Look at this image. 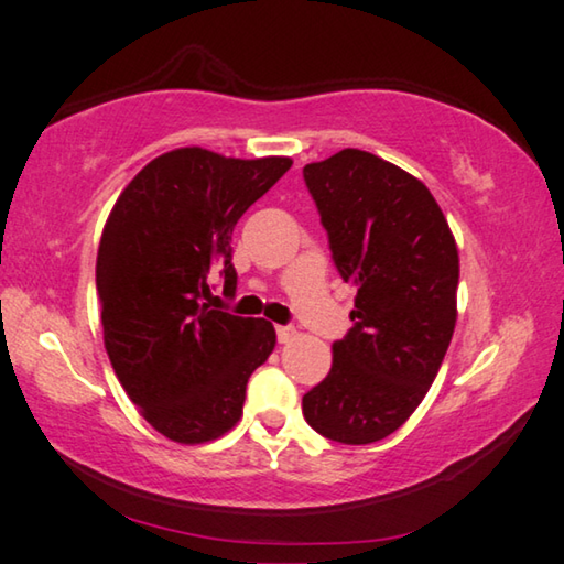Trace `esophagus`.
Returning <instances> with one entry per match:
<instances>
[{
    "instance_id": "esophagus-1",
    "label": "esophagus",
    "mask_w": 564,
    "mask_h": 564,
    "mask_svg": "<svg viewBox=\"0 0 564 564\" xmlns=\"http://www.w3.org/2000/svg\"><path fill=\"white\" fill-rule=\"evenodd\" d=\"M275 336H279V343H291L295 336H299V330L293 326H279L275 328Z\"/></svg>"
}]
</instances>
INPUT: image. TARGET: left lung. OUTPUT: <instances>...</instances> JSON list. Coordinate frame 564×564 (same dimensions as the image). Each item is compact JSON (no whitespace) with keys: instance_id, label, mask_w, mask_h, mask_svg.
Returning <instances> with one entry per match:
<instances>
[{"instance_id":"8db88e82","label":"left lung","mask_w":564,"mask_h":564,"mask_svg":"<svg viewBox=\"0 0 564 564\" xmlns=\"http://www.w3.org/2000/svg\"><path fill=\"white\" fill-rule=\"evenodd\" d=\"M340 279L358 289L356 326L333 343L323 383L303 395L313 431L378 443L431 390L457 321L455 236L423 181L360 149L305 164Z\"/></svg>"}]
</instances>
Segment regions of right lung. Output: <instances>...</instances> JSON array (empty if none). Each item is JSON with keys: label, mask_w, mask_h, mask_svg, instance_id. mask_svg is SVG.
I'll list each match as a JSON object with an SVG mask.
<instances>
[{"label": "right lung", "mask_w": 564, "mask_h": 564, "mask_svg": "<svg viewBox=\"0 0 564 564\" xmlns=\"http://www.w3.org/2000/svg\"><path fill=\"white\" fill-rule=\"evenodd\" d=\"M291 164L166 151L129 181L104 224V348L131 403L169 441L202 445L231 431L248 378L275 348L269 321L231 316L206 299L216 273L236 289L234 226Z\"/></svg>", "instance_id": "right-lung-1"}]
</instances>
